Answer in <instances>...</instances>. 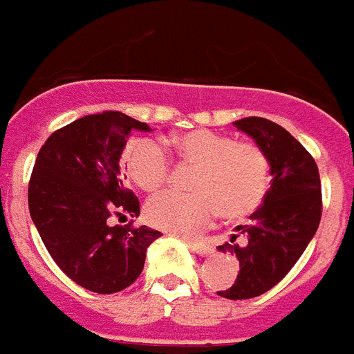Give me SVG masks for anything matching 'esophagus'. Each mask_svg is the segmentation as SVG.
<instances>
[{
  "label": "esophagus",
  "mask_w": 354,
  "mask_h": 354,
  "mask_svg": "<svg viewBox=\"0 0 354 354\" xmlns=\"http://www.w3.org/2000/svg\"><path fill=\"white\" fill-rule=\"evenodd\" d=\"M187 245L191 246V250L198 255H210V252H212V248L209 245H205V243L200 241H189Z\"/></svg>",
  "instance_id": "obj_1"
}]
</instances>
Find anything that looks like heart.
I'll return each instance as SVG.
<instances>
[{
  "instance_id": "obj_1",
  "label": "heart",
  "mask_w": 354,
  "mask_h": 354,
  "mask_svg": "<svg viewBox=\"0 0 354 354\" xmlns=\"http://www.w3.org/2000/svg\"><path fill=\"white\" fill-rule=\"evenodd\" d=\"M176 162L194 167L191 194L163 192L145 205L153 227L171 234H196L219 214L225 221H243L259 210L270 189V160L254 142L212 129H191L165 138ZM120 167L144 192L158 191L171 176L167 153L151 138L135 136L120 154Z\"/></svg>"
}]
</instances>
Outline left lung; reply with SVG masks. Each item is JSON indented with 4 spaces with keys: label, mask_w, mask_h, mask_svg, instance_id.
I'll use <instances>...</instances> for the list:
<instances>
[{
    "label": "left lung",
    "mask_w": 354,
    "mask_h": 354,
    "mask_svg": "<svg viewBox=\"0 0 354 354\" xmlns=\"http://www.w3.org/2000/svg\"><path fill=\"white\" fill-rule=\"evenodd\" d=\"M234 126L263 147L272 172L264 203L248 225L236 227L245 243L234 245L237 236H232V245L218 246L239 259L237 279L218 295L241 301L272 290L299 261L319 228L322 189L313 156L284 127L261 117L241 118Z\"/></svg>",
    "instance_id": "1"
}]
</instances>
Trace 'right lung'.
Masks as SVG:
<instances>
[{
  "mask_svg": "<svg viewBox=\"0 0 354 354\" xmlns=\"http://www.w3.org/2000/svg\"><path fill=\"white\" fill-rule=\"evenodd\" d=\"M131 129L151 131L120 111L88 115L46 138L28 182V209L52 259L79 286L117 293L144 270L158 230L135 227L140 201L120 178L122 149ZM132 216L127 225L109 217Z\"/></svg>",
  "mask_w": 354,
  "mask_h": 354,
  "instance_id": "1",
  "label": "right lung"
}]
</instances>
